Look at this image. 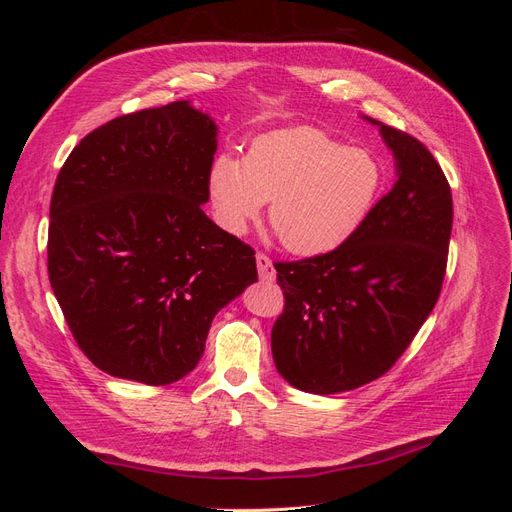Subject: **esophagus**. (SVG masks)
Masks as SVG:
<instances>
[{
  "mask_svg": "<svg viewBox=\"0 0 512 512\" xmlns=\"http://www.w3.org/2000/svg\"><path fill=\"white\" fill-rule=\"evenodd\" d=\"M256 267L262 282H275V267L267 254H256Z\"/></svg>",
  "mask_w": 512,
  "mask_h": 512,
  "instance_id": "esophagus-1",
  "label": "esophagus"
}]
</instances>
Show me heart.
I'll use <instances>...</instances> for the list:
<instances>
[{"instance_id": "obj_1", "label": "heart", "mask_w": 512, "mask_h": 512, "mask_svg": "<svg viewBox=\"0 0 512 512\" xmlns=\"http://www.w3.org/2000/svg\"><path fill=\"white\" fill-rule=\"evenodd\" d=\"M382 188V168L369 151L346 147L316 128L260 136L247 156L220 153L209 168L218 222L241 235L271 200L269 220L286 250L331 252L365 222Z\"/></svg>"}]
</instances>
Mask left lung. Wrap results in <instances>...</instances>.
<instances>
[{"label": "left lung", "instance_id": "1", "mask_svg": "<svg viewBox=\"0 0 512 512\" xmlns=\"http://www.w3.org/2000/svg\"><path fill=\"white\" fill-rule=\"evenodd\" d=\"M367 121L395 156L393 190L333 252L275 262L286 303L271 331L273 361L305 393L352 391L384 376L423 327L444 282L451 185L421 141Z\"/></svg>", "mask_w": 512, "mask_h": 512}]
</instances>
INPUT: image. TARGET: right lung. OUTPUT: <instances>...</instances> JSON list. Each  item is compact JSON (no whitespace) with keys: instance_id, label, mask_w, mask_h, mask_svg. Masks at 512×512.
<instances>
[{"instance_id":"right-lung-1","label":"right lung","mask_w":512,"mask_h":512,"mask_svg":"<svg viewBox=\"0 0 512 512\" xmlns=\"http://www.w3.org/2000/svg\"><path fill=\"white\" fill-rule=\"evenodd\" d=\"M215 149L213 119L177 100L104 123L59 170L49 280L106 374L151 386L188 376L215 314L258 282L252 247L203 211Z\"/></svg>"}]
</instances>
